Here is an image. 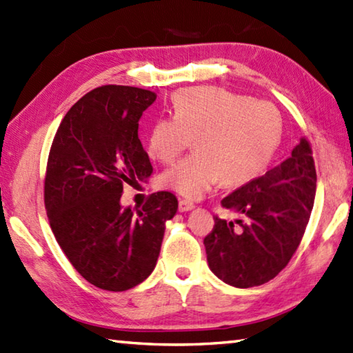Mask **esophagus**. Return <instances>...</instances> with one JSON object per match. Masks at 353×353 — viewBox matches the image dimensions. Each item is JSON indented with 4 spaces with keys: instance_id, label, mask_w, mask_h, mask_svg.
Listing matches in <instances>:
<instances>
[{
    "instance_id": "1",
    "label": "esophagus",
    "mask_w": 353,
    "mask_h": 353,
    "mask_svg": "<svg viewBox=\"0 0 353 353\" xmlns=\"http://www.w3.org/2000/svg\"><path fill=\"white\" fill-rule=\"evenodd\" d=\"M191 210H194V203L188 202V200H181V202H179V211L181 212H186Z\"/></svg>"
}]
</instances>
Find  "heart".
Here are the masks:
<instances>
[{
	"label": "heart",
	"instance_id": "heart-1",
	"mask_svg": "<svg viewBox=\"0 0 353 353\" xmlns=\"http://www.w3.org/2000/svg\"><path fill=\"white\" fill-rule=\"evenodd\" d=\"M281 117L272 103L219 87L181 90L172 116L151 127L150 154L170 163L194 139L196 153L161 176L163 188L200 199L214 185H241L259 177L277 150Z\"/></svg>",
	"mask_w": 353,
	"mask_h": 353
}]
</instances>
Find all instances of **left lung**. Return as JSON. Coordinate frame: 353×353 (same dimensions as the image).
<instances>
[{"label":"left lung","mask_w":353,"mask_h":353,"mask_svg":"<svg viewBox=\"0 0 353 353\" xmlns=\"http://www.w3.org/2000/svg\"><path fill=\"white\" fill-rule=\"evenodd\" d=\"M316 172L306 139L277 167L222 200L241 220L216 225L203 240L214 275L234 288L272 280L299 248L314 208Z\"/></svg>","instance_id":"8db88e82"}]
</instances>
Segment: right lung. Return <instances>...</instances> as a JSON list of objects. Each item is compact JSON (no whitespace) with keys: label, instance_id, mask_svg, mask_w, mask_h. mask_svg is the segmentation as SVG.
Here are the masks:
<instances>
[{"label":"right lung","instance_id":"obj_1","mask_svg":"<svg viewBox=\"0 0 353 353\" xmlns=\"http://www.w3.org/2000/svg\"><path fill=\"white\" fill-rule=\"evenodd\" d=\"M150 90L94 88L68 110L48 154L44 202L54 239L82 277L103 291H128L153 272L165 225L177 199L151 194L123 208V186L153 172L141 143L139 119L156 101Z\"/></svg>","mask_w":353,"mask_h":353}]
</instances>
